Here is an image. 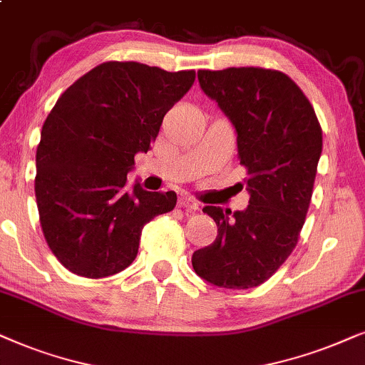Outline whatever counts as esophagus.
<instances>
[{
	"mask_svg": "<svg viewBox=\"0 0 365 365\" xmlns=\"http://www.w3.org/2000/svg\"><path fill=\"white\" fill-rule=\"evenodd\" d=\"M178 207L180 208H183V210H187V212H195V210H198V202L197 200H193V198H190V197H182V198H178Z\"/></svg>",
	"mask_w": 365,
	"mask_h": 365,
	"instance_id": "esophagus-1",
	"label": "esophagus"
}]
</instances>
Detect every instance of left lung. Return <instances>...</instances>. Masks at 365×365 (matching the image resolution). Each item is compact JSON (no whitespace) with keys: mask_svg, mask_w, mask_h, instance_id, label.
<instances>
[{"mask_svg":"<svg viewBox=\"0 0 365 365\" xmlns=\"http://www.w3.org/2000/svg\"><path fill=\"white\" fill-rule=\"evenodd\" d=\"M198 83L235 128L250 200L244 212L203 208L218 233L212 245L193 252L192 265L217 287L252 289L270 279L297 245L322 130L307 96L282 71L198 70Z\"/></svg>","mask_w":365,"mask_h":365,"instance_id":"left-lung-1","label":"left lung"}]
</instances>
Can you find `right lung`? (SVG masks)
Segmentation results:
<instances>
[{"label": "right lung", "instance_id": "1", "mask_svg": "<svg viewBox=\"0 0 365 365\" xmlns=\"http://www.w3.org/2000/svg\"><path fill=\"white\" fill-rule=\"evenodd\" d=\"M193 81V70L106 61L53 106L36 150L35 195L48 247L73 274L101 279L126 269L143 227L177 205L175 192L138 182L128 190L126 175Z\"/></svg>", "mask_w": 365, "mask_h": 365}]
</instances>
